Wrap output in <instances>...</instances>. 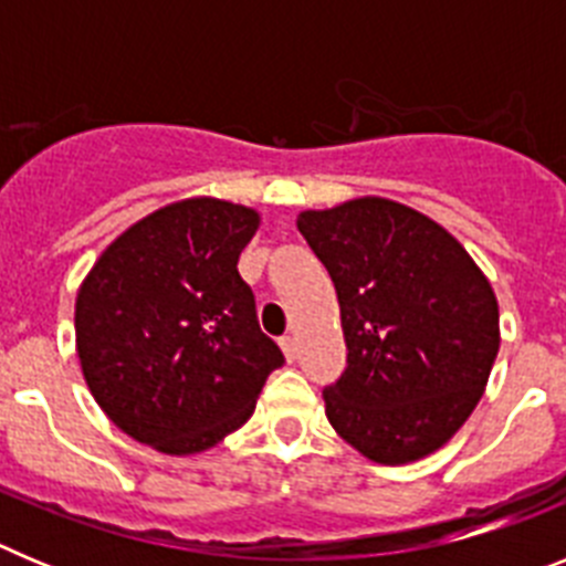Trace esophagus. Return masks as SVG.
<instances>
[{
  "label": "esophagus",
  "mask_w": 566,
  "mask_h": 566,
  "mask_svg": "<svg viewBox=\"0 0 566 566\" xmlns=\"http://www.w3.org/2000/svg\"><path fill=\"white\" fill-rule=\"evenodd\" d=\"M280 348H283V354H286L289 363H292V359L297 357V339H294L292 334H286V337H280Z\"/></svg>",
  "instance_id": "34e87169"
}]
</instances>
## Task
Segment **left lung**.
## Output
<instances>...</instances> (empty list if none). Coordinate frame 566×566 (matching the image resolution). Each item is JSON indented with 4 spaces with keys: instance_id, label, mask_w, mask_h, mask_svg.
Instances as JSON below:
<instances>
[{
    "instance_id": "left-lung-1",
    "label": "left lung",
    "mask_w": 566,
    "mask_h": 566,
    "mask_svg": "<svg viewBox=\"0 0 566 566\" xmlns=\"http://www.w3.org/2000/svg\"><path fill=\"white\" fill-rule=\"evenodd\" d=\"M337 289L348 365L323 391L334 431L377 464L431 457L468 422L496 363L499 303L433 218L365 195L297 214Z\"/></svg>"
}]
</instances>
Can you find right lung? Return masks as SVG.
<instances>
[{
  "mask_svg": "<svg viewBox=\"0 0 566 566\" xmlns=\"http://www.w3.org/2000/svg\"><path fill=\"white\" fill-rule=\"evenodd\" d=\"M258 229V209L184 198L124 229L82 280L84 382L135 442L167 457L209 451L247 424L283 365L238 274Z\"/></svg>",
  "mask_w": 566,
  "mask_h": 566,
  "instance_id": "obj_1",
  "label": "right lung"
}]
</instances>
